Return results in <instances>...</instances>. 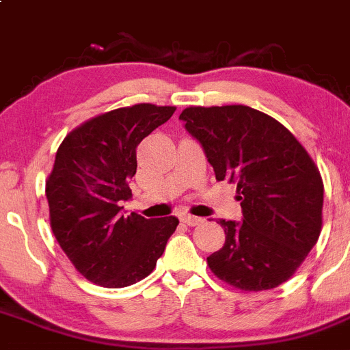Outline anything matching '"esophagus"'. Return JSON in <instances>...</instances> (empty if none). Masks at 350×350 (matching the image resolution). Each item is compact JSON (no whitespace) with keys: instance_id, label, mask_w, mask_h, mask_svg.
Segmentation results:
<instances>
[{"instance_id":"esophagus-1","label":"esophagus","mask_w":350,"mask_h":350,"mask_svg":"<svg viewBox=\"0 0 350 350\" xmlns=\"http://www.w3.org/2000/svg\"><path fill=\"white\" fill-rule=\"evenodd\" d=\"M180 221H182L183 224H187V226H190V228H193V226L202 224V222H204V219L196 217V215H190V214H183L182 217H180Z\"/></svg>"}]
</instances>
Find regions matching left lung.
I'll return each instance as SVG.
<instances>
[{
    "instance_id": "obj_1",
    "label": "left lung",
    "mask_w": 350,
    "mask_h": 350,
    "mask_svg": "<svg viewBox=\"0 0 350 350\" xmlns=\"http://www.w3.org/2000/svg\"><path fill=\"white\" fill-rule=\"evenodd\" d=\"M185 129L200 143L215 180L237 185L243 221H221L226 243L208 268L244 291L290 280L322 230L323 182L286 128L250 106L187 107Z\"/></svg>"
}]
</instances>
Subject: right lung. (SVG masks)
Segmentation results:
<instances>
[{"label":"right lung","instance_id":"add662e5","mask_svg":"<svg viewBox=\"0 0 350 350\" xmlns=\"http://www.w3.org/2000/svg\"><path fill=\"white\" fill-rule=\"evenodd\" d=\"M175 106L135 104L82 122L64 138L45 185L50 226L64 253L89 282L124 288L146 278L175 232V215L121 214L131 199L136 148Z\"/></svg>","mask_w":350,"mask_h":350}]
</instances>
